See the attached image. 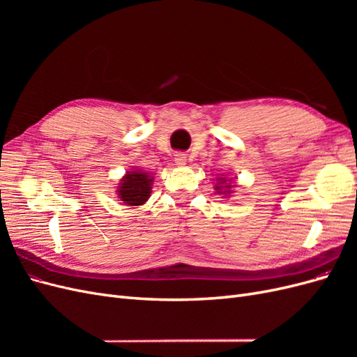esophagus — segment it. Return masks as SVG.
<instances>
[{"label": "esophagus", "instance_id": "1", "mask_svg": "<svg viewBox=\"0 0 357 357\" xmlns=\"http://www.w3.org/2000/svg\"><path fill=\"white\" fill-rule=\"evenodd\" d=\"M176 164L177 165H185L186 164V155L185 153H177L176 155Z\"/></svg>", "mask_w": 357, "mask_h": 357}]
</instances>
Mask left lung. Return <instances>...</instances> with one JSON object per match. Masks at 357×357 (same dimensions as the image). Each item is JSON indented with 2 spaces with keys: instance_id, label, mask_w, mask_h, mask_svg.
Masks as SVG:
<instances>
[{
  "instance_id": "left-lung-1",
  "label": "left lung",
  "mask_w": 357,
  "mask_h": 357,
  "mask_svg": "<svg viewBox=\"0 0 357 357\" xmlns=\"http://www.w3.org/2000/svg\"><path fill=\"white\" fill-rule=\"evenodd\" d=\"M218 180H219V183L214 186V189L218 190V193H223V195H229V193H232L231 185H229V183H226V178H225V177H220V178H218ZM229 181H231V180H229Z\"/></svg>"
}]
</instances>
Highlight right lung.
<instances>
[{
  "label": "right lung",
  "mask_w": 357,
  "mask_h": 357,
  "mask_svg": "<svg viewBox=\"0 0 357 357\" xmlns=\"http://www.w3.org/2000/svg\"><path fill=\"white\" fill-rule=\"evenodd\" d=\"M152 183L153 177L149 172H143L142 169L129 171L119 183V189L116 190L117 197L126 205L138 207V205H143L150 198Z\"/></svg>",
  "instance_id": "1"
}]
</instances>
